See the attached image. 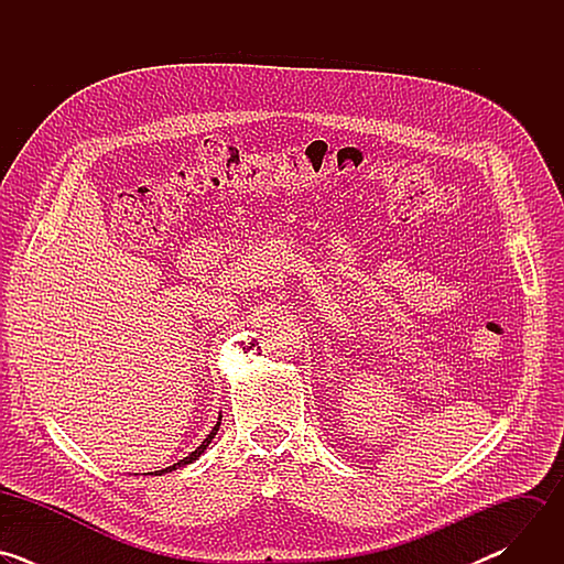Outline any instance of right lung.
<instances>
[{"instance_id": "add662e5", "label": "right lung", "mask_w": 564, "mask_h": 564, "mask_svg": "<svg viewBox=\"0 0 564 564\" xmlns=\"http://www.w3.org/2000/svg\"><path fill=\"white\" fill-rule=\"evenodd\" d=\"M218 429H220V417H218V422H216V426L212 429V433L203 440V444L196 448V451H192L187 457H183L181 462H176L174 466H167V468H163V470H153V473H147V475H163V473H172V470H176V468H181V466H187V464H192V462H196L205 451H207V446L212 444V440L216 437V433H218Z\"/></svg>"}]
</instances>
